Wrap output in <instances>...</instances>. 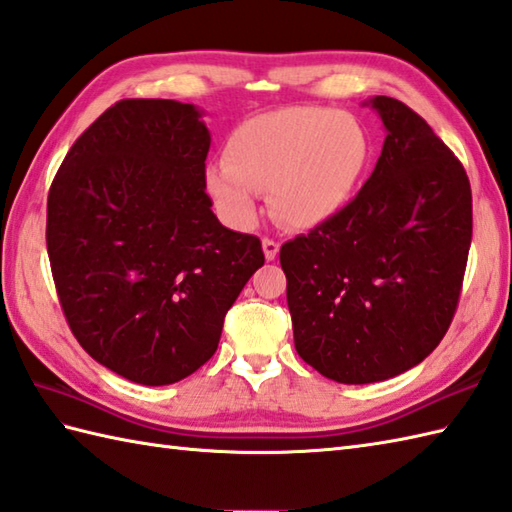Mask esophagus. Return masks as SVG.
<instances>
[{"label":"esophagus","instance_id":"1","mask_svg":"<svg viewBox=\"0 0 512 512\" xmlns=\"http://www.w3.org/2000/svg\"><path fill=\"white\" fill-rule=\"evenodd\" d=\"M280 245L274 241V238H263V252L267 260H274L278 256Z\"/></svg>","mask_w":512,"mask_h":512}]
</instances>
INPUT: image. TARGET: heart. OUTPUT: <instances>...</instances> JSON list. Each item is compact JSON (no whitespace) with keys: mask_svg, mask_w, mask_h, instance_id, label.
<instances>
[{"mask_svg":"<svg viewBox=\"0 0 512 512\" xmlns=\"http://www.w3.org/2000/svg\"><path fill=\"white\" fill-rule=\"evenodd\" d=\"M225 157L208 168L206 188L227 221L254 225L258 192L271 190L276 217L311 230L335 219L357 195L372 144L348 113L289 107L238 124Z\"/></svg>","mask_w":512,"mask_h":512,"instance_id":"b5f03b06","label":"heart"}]
</instances>
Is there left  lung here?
<instances>
[{
    "label": "left lung",
    "mask_w": 512,
    "mask_h": 512,
    "mask_svg": "<svg viewBox=\"0 0 512 512\" xmlns=\"http://www.w3.org/2000/svg\"><path fill=\"white\" fill-rule=\"evenodd\" d=\"M377 166L335 219L280 247L298 355L326 379H392L434 350L458 309L473 208L467 170L401 100L374 96Z\"/></svg>",
    "instance_id": "8db88e82"
}]
</instances>
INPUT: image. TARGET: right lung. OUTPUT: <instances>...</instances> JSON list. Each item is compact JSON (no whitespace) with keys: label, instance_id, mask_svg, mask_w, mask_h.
<instances>
[{"label":"right lung","instance_id":"obj_1","mask_svg":"<svg viewBox=\"0 0 512 512\" xmlns=\"http://www.w3.org/2000/svg\"><path fill=\"white\" fill-rule=\"evenodd\" d=\"M210 133L195 105L127 98L78 138L48 195L61 309L89 357L142 385L199 370L225 313L265 265L206 192Z\"/></svg>","mask_w":512,"mask_h":512}]
</instances>
